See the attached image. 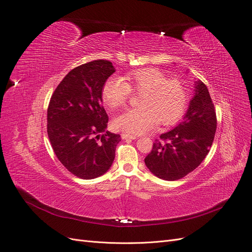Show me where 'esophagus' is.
Returning a JSON list of instances; mask_svg holds the SVG:
<instances>
[{
	"label": "esophagus",
	"mask_w": 252,
	"mask_h": 252,
	"mask_svg": "<svg viewBox=\"0 0 252 252\" xmlns=\"http://www.w3.org/2000/svg\"><path fill=\"white\" fill-rule=\"evenodd\" d=\"M137 137L134 136V135H129V134H126V133H123L122 134V139L124 140H127V139H130V140H135Z\"/></svg>",
	"instance_id": "esophagus-1"
}]
</instances>
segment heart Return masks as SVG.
<instances>
[{"label":"heart","instance_id":"obj_1","mask_svg":"<svg viewBox=\"0 0 252 252\" xmlns=\"http://www.w3.org/2000/svg\"><path fill=\"white\" fill-rule=\"evenodd\" d=\"M133 92L141 98L142 108L128 109L116 116V129L129 134H143L158 124L173 126L183 117L188 105V92L176 78L169 79L163 72L154 68L130 71L125 77L108 78L102 88V98L110 108L125 105Z\"/></svg>","mask_w":252,"mask_h":252}]
</instances>
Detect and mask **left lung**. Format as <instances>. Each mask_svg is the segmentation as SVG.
<instances>
[{"label": "left lung", "mask_w": 252, "mask_h": 252, "mask_svg": "<svg viewBox=\"0 0 252 252\" xmlns=\"http://www.w3.org/2000/svg\"><path fill=\"white\" fill-rule=\"evenodd\" d=\"M194 97L182 123L155 140L145 164L157 178L177 181L204 160L217 130V114L207 87L195 83Z\"/></svg>", "instance_id": "left-lung-1"}]
</instances>
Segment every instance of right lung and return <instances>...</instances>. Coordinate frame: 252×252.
<instances>
[{
  "instance_id": "1",
  "label": "right lung",
  "mask_w": 252,
  "mask_h": 252,
  "mask_svg": "<svg viewBox=\"0 0 252 252\" xmlns=\"http://www.w3.org/2000/svg\"><path fill=\"white\" fill-rule=\"evenodd\" d=\"M114 71L108 60L79 65L62 79L49 103L47 131L52 148L66 169L79 179L104 175L122 140L105 131L108 115L102 106L103 85Z\"/></svg>"
}]
</instances>
